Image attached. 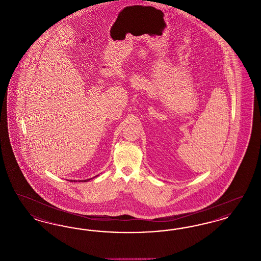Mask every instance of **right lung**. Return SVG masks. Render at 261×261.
Instances as JSON below:
<instances>
[{"label":"right lung","instance_id":"1","mask_svg":"<svg viewBox=\"0 0 261 261\" xmlns=\"http://www.w3.org/2000/svg\"><path fill=\"white\" fill-rule=\"evenodd\" d=\"M91 179H92V178H91ZM91 179H87V180H84V182H87V181H89V180H91ZM70 182H73V181L71 180ZM74 182H77V181H74ZM79 182H83V180H82V181H79Z\"/></svg>","mask_w":261,"mask_h":261}]
</instances>
